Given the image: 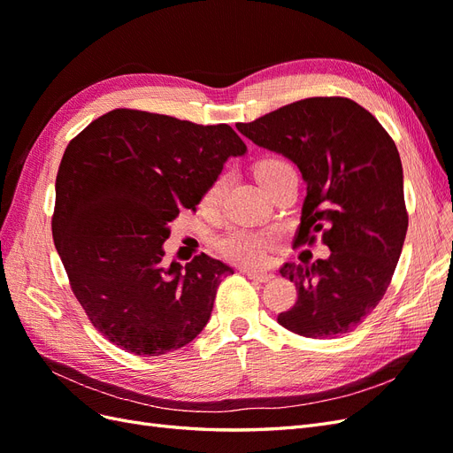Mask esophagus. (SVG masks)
<instances>
[{
  "label": "esophagus",
  "mask_w": 453,
  "mask_h": 453,
  "mask_svg": "<svg viewBox=\"0 0 453 453\" xmlns=\"http://www.w3.org/2000/svg\"><path fill=\"white\" fill-rule=\"evenodd\" d=\"M245 276H248L250 280L253 281H258V283H268L273 280L272 273H265V272H255V270H243Z\"/></svg>",
  "instance_id": "esophagus-1"
}]
</instances>
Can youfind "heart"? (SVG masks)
<instances>
[{"instance_id":"b5f03b06","label":"heart","mask_w":453,"mask_h":453,"mask_svg":"<svg viewBox=\"0 0 453 453\" xmlns=\"http://www.w3.org/2000/svg\"><path fill=\"white\" fill-rule=\"evenodd\" d=\"M291 172H295L291 164L281 158L260 160L255 168L258 183L266 190L273 181H278L281 175L291 173ZM225 185H226V175H219L217 180L210 185V188L205 190V195L202 198L203 208H213L219 196H221ZM270 243H272V236L266 234V232L232 230L223 238H219L217 250L225 258L232 260V263L243 265V266H257L265 263L266 250Z\"/></svg>"}]
</instances>
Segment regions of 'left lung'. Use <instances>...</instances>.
Returning a JSON list of instances; mask_svg holds the SVG:
<instances>
[{"label":"left lung","instance_id":"8db88e82","mask_svg":"<svg viewBox=\"0 0 453 453\" xmlns=\"http://www.w3.org/2000/svg\"><path fill=\"white\" fill-rule=\"evenodd\" d=\"M236 128L296 164L308 195L295 243L321 236L331 250L328 258L280 270L298 298L278 323L306 338L351 333L386 295L406 238L395 142L372 113L342 96L293 102Z\"/></svg>","mask_w":453,"mask_h":453}]
</instances>
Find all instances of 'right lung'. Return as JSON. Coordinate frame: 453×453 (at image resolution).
<instances>
[{
  "instance_id": "right-lung-1",
  "label": "right lung",
  "mask_w": 453,
  "mask_h": 453,
  "mask_svg": "<svg viewBox=\"0 0 453 453\" xmlns=\"http://www.w3.org/2000/svg\"><path fill=\"white\" fill-rule=\"evenodd\" d=\"M245 143L228 125L113 109L67 143L57 175L52 240L87 318L143 357L180 349L208 323L230 266L200 253L164 265L170 223L196 210Z\"/></svg>"
}]
</instances>
